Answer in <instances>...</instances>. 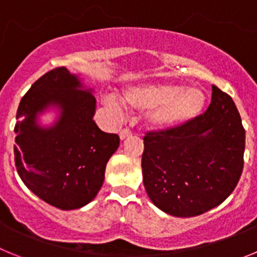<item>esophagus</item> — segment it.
Here are the masks:
<instances>
[{
  "mask_svg": "<svg viewBox=\"0 0 257 257\" xmlns=\"http://www.w3.org/2000/svg\"><path fill=\"white\" fill-rule=\"evenodd\" d=\"M130 135H131L130 128H122V130L119 131V138H121L122 140L126 139V138H128Z\"/></svg>",
  "mask_w": 257,
  "mask_h": 257,
  "instance_id": "obj_1",
  "label": "esophagus"
}]
</instances>
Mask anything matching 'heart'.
Returning <instances> with one entry per match:
<instances>
[{
	"label": "heart",
	"instance_id": "obj_1",
	"mask_svg": "<svg viewBox=\"0 0 257 257\" xmlns=\"http://www.w3.org/2000/svg\"><path fill=\"white\" fill-rule=\"evenodd\" d=\"M126 105L136 109L153 108L152 123L171 127L188 122L201 113L205 105V95L196 88L176 85H157L128 90L123 94ZM109 104H114L109 99Z\"/></svg>",
	"mask_w": 257,
	"mask_h": 257
}]
</instances>
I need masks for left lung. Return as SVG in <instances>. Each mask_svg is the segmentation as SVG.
Instances as JSON below:
<instances>
[{
	"label": "left lung",
	"mask_w": 257,
	"mask_h": 257,
	"mask_svg": "<svg viewBox=\"0 0 257 257\" xmlns=\"http://www.w3.org/2000/svg\"><path fill=\"white\" fill-rule=\"evenodd\" d=\"M244 128L234 101L212 86L205 113L144 136L143 181L166 213L192 217L225 201L243 171Z\"/></svg>",
	"instance_id": "1"
}]
</instances>
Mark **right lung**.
<instances>
[{"label":"right lung","instance_id":"add662e5","mask_svg":"<svg viewBox=\"0 0 257 257\" xmlns=\"http://www.w3.org/2000/svg\"><path fill=\"white\" fill-rule=\"evenodd\" d=\"M64 67L36 81L19 104L14 145L15 166L23 183L49 205L76 210L96 197L106 163L117 151L119 136L101 131L92 115L94 95ZM49 103L63 109L49 131L35 124V114Z\"/></svg>","mask_w":257,"mask_h":257}]
</instances>
